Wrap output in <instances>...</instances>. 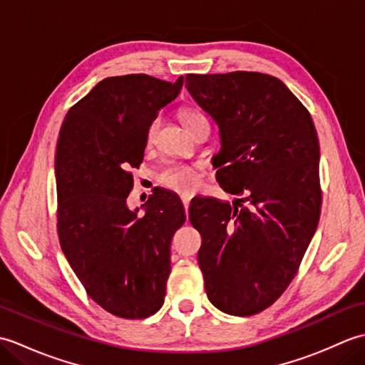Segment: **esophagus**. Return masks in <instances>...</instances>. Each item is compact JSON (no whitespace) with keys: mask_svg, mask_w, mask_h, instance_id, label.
<instances>
[{"mask_svg":"<svg viewBox=\"0 0 365 365\" xmlns=\"http://www.w3.org/2000/svg\"><path fill=\"white\" fill-rule=\"evenodd\" d=\"M190 200H191L190 196H182V202H183L185 212H187V215H188V208H190Z\"/></svg>","mask_w":365,"mask_h":365,"instance_id":"34e87169","label":"esophagus"}]
</instances>
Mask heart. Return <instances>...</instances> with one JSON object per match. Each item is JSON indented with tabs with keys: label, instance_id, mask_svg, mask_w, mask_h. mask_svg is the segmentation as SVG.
<instances>
[{
	"label": "heart",
	"instance_id": "1",
	"mask_svg": "<svg viewBox=\"0 0 365 365\" xmlns=\"http://www.w3.org/2000/svg\"><path fill=\"white\" fill-rule=\"evenodd\" d=\"M180 119L183 122V125L190 128L196 120L205 118L196 110L185 108V110L180 111ZM158 122V119H153L149 128H147V141L149 143L155 138V133H157ZM160 182L163 187L168 190L182 192V195H191L192 191H196L199 188L200 175L197 173V169L192 166H175L173 169H168L166 173L160 177Z\"/></svg>",
	"mask_w": 365,
	"mask_h": 365
}]
</instances>
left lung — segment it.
Wrapping results in <instances>:
<instances>
[{
	"mask_svg": "<svg viewBox=\"0 0 365 365\" xmlns=\"http://www.w3.org/2000/svg\"><path fill=\"white\" fill-rule=\"evenodd\" d=\"M220 128L216 180L234 202L202 197L190 222L205 292L229 315L265 311L297 274L320 220V145L311 114L276 76L187 75Z\"/></svg>",
	"mask_w": 365,
	"mask_h": 365,
	"instance_id": "obj_1",
	"label": "left lung"
}]
</instances>
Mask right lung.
I'll list each match as a JSON object with an SVG mask.
<instances>
[{"mask_svg":"<svg viewBox=\"0 0 365 365\" xmlns=\"http://www.w3.org/2000/svg\"><path fill=\"white\" fill-rule=\"evenodd\" d=\"M182 86L183 76L175 83L144 73L110 76L68 110L59 131V243L89 297L120 319L160 311L170 242L187 220L180 197L166 190L153 191L143 215L127 205L147 128Z\"/></svg>","mask_w":365,"mask_h":365,"instance_id":"right-lung-1","label":"right lung"}]
</instances>
